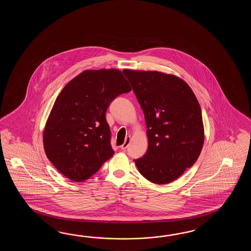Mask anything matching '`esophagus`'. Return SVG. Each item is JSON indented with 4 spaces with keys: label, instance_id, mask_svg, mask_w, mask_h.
<instances>
[{
    "label": "esophagus",
    "instance_id": "1",
    "mask_svg": "<svg viewBox=\"0 0 251 251\" xmlns=\"http://www.w3.org/2000/svg\"><path fill=\"white\" fill-rule=\"evenodd\" d=\"M130 141H131V137L130 136H127V137H126V140H125V143H124L121 146H120V149L121 150H126L128 147V145L130 144Z\"/></svg>",
    "mask_w": 251,
    "mask_h": 251
}]
</instances>
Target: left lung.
I'll use <instances>...</instances> for the list:
<instances>
[{
  "instance_id": "8db88e82",
  "label": "left lung",
  "mask_w": 251,
  "mask_h": 251,
  "mask_svg": "<svg viewBox=\"0 0 251 251\" xmlns=\"http://www.w3.org/2000/svg\"><path fill=\"white\" fill-rule=\"evenodd\" d=\"M124 74L144 111L148 150L134 160L149 181H174L190 168L203 145L201 107L191 88L175 75L125 69Z\"/></svg>"
}]
</instances>
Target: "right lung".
<instances>
[{
	"instance_id": "right-lung-1",
	"label": "right lung",
	"mask_w": 251,
	"mask_h": 251,
	"mask_svg": "<svg viewBox=\"0 0 251 251\" xmlns=\"http://www.w3.org/2000/svg\"><path fill=\"white\" fill-rule=\"evenodd\" d=\"M132 88L121 71L86 70L64 86L43 133L48 160L75 182L94 175L114 155L106 112Z\"/></svg>"
}]
</instances>
